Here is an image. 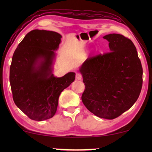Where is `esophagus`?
I'll return each mask as SVG.
<instances>
[{
  "mask_svg": "<svg viewBox=\"0 0 152 152\" xmlns=\"http://www.w3.org/2000/svg\"><path fill=\"white\" fill-rule=\"evenodd\" d=\"M76 80H80L82 78V76L81 75V74L80 73H77L76 74Z\"/></svg>",
  "mask_w": 152,
  "mask_h": 152,
  "instance_id": "1",
  "label": "esophagus"
}]
</instances>
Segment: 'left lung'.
Instances as JSON below:
<instances>
[{
	"mask_svg": "<svg viewBox=\"0 0 152 152\" xmlns=\"http://www.w3.org/2000/svg\"><path fill=\"white\" fill-rule=\"evenodd\" d=\"M103 38L110 52L88 58L79 69L85 85L82 101L96 116L113 119L137 101L143 69L132 40L116 33Z\"/></svg>",
	"mask_w": 152,
	"mask_h": 152,
	"instance_id": "1",
	"label": "left lung"
}]
</instances>
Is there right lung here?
<instances>
[{"mask_svg":"<svg viewBox=\"0 0 152 152\" xmlns=\"http://www.w3.org/2000/svg\"><path fill=\"white\" fill-rule=\"evenodd\" d=\"M61 35L55 31L33 30L15 50L10 67V84L15 104L31 119L53 117L59 96L75 80L76 74L62 77L52 73Z\"/></svg>","mask_w":152,"mask_h":152,"instance_id":"right-lung-1","label":"right lung"}]
</instances>
